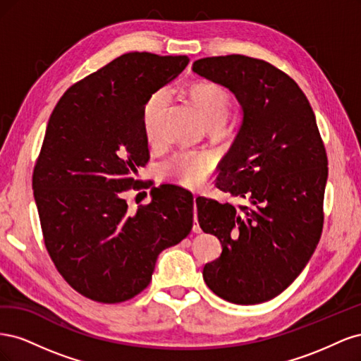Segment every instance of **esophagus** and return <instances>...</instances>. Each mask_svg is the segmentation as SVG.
Masks as SVG:
<instances>
[{
  "label": "esophagus",
  "instance_id": "34e87169",
  "mask_svg": "<svg viewBox=\"0 0 361 361\" xmlns=\"http://www.w3.org/2000/svg\"><path fill=\"white\" fill-rule=\"evenodd\" d=\"M195 200H197V195H194V212L197 211V204H195ZM192 232H194V233H200V232H202V228H200V226H199V223H197V215H194Z\"/></svg>",
  "mask_w": 361,
  "mask_h": 361
}]
</instances>
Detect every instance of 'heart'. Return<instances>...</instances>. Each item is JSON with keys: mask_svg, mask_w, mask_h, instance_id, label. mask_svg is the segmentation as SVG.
Masks as SVG:
<instances>
[{"mask_svg": "<svg viewBox=\"0 0 361 361\" xmlns=\"http://www.w3.org/2000/svg\"><path fill=\"white\" fill-rule=\"evenodd\" d=\"M187 94L207 128H223L232 108L231 93L216 84L197 81L188 85ZM167 101L169 93L158 90L149 97L143 108V130L149 145H154L158 138V118ZM214 166V157L207 152H178L164 162L161 171L171 183L185 188H199L212 173Z\"/></svg>", "mask_w": 361, "mask_h": 361, "instance_id": "heart-1", "label": "heart"}]
</instances>
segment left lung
Segmentation results:
<instances>
[{
    "mask_svg": "<svg viewBox=\"0 0 361 361\" xmlns=\"http://www.w3.org/2000/svg\"><path fill=\"white\" fill-rule=\"evenodd\" d=\"M192 71L243 105L241 129L215 185L250 202L197 204L202 231L223 245L203 279L228 302H265L300 276L319 243L329 176L324 141L307 97L271 63L232 54L195 60Z\"/></svg>",
    "mask_w": 361,
    "mask_h": 361,
    "instance_id": "left-lung-1",
    "label": "left lung"
}]
</instances>
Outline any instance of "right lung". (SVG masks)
Returning <instances> with one entry per match:
<instances>
[{"label":"right lung","instance_id":"right-lung-1","mask_svg":"<svg viewBox=\"0 0 361 361\" xmlns=\"http://www.w3.org/2000/svg\"><path fill=\"white\" fill-rule=\"evenodd\" d=\"M188 61L123 54L69 87L49 117L32 190L48 255L85 298H134L150 283L161 251L191 232L188 190L154 187L152 202L135 214L125 200L128 191L150 187L135 178L150 158L143 108Z\"/></svg>","mask_w":361,"mask_h":361}]
</instances>
